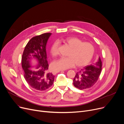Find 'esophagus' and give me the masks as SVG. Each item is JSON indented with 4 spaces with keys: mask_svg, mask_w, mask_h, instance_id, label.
Masks as SVG:
<instances>
[{
    "mask_svg": "<svg viewBox=\"0 0 124 124\" xmlns=\"http://www.w3.org/2000/svg\"><path fill=\"white\" fill-rule=\"evenodd\" d=\"M62 71V70H54V71H53V75H55L56 74H57V73H58V72H60V71Z\"/></svg>",
    "mask_w": 124,
    "mask_h": 124,
    "instance_id": "1",
    "label": "esophagus"
}]
</instances>
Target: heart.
Listing matches in <instances>:
<instances>
[{
	"instance_id": "1",
	"label": "heart",
	"mask_w": 124,
	"mask_h": 124,
	"mask_svg": "<svg viewBox=\"0 0 124 124\" xmlns=\"http://www.w3.org/2000/svg\"><path fill=\"white\" fill-rule=\"evenodd\" d=\"M62 41L71 47L68 57H61L54 61L52 68L54 70H65L73 67L76 64L83 67L91 61L94 53V48L92 43L83 42L76 37H68ZM50 52L53 56L59 54V42L54 41L51 46Z\"/></svg>"
}]
</instances>
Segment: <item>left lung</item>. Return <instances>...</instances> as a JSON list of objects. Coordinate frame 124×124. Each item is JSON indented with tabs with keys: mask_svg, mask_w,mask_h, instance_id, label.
<instances>
[{
	"mask_svg": "<svg viewBox=\"0 0 124 124\" xmlns=\"http://www.w3.org/2000/svg\"><path fill=\"white\" fill-rule=\"evenodd\" d=\"M102 62L99 57L93 64L87 65L76 74L73 85L79 90H85L91 88L98 79L101 70Z\"/></svg>",
	"mask_w": 124,
	"mask_h": 124,
	"instance_id": "8db88e82",
	"label": "left lung"
}]
</instances>
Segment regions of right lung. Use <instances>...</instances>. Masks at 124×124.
<instances>
[{
  "label": "right lung",
  "instance_id": "obj_1",
  "mask_svg": "<svg viewBox=\"0 0 124 124\" xmlns=\"http://www.w3.org/2000/svg\"><path fill=\"white\" fill-rule=\"evenodd\" d=\"M51 33H46L32 38L28 42L22 56V68L26 81L32 88L38 91H45L52 86L54 76L48 71L46 45ZM38 63L35 66L37 70L32 71V60Z\"/></svg>",
  "mask_w": 124,
  "mask_h": 124
}]
</instances>
